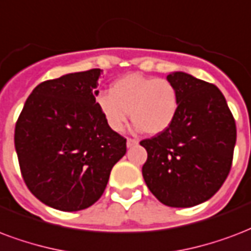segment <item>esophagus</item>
Segmentation results:
<instances>
[{"instance_id": "obj_1", "label": "esophagus", "mask_w": 251, "mask_h": 251, "mask_svg": "<svg viewBox=\"0 0 251 251\" xmlns=\"http://www.w3.org/2000/svg\"><path fill=\"white\" fill-rule=\"evenodd\" d=\"M137 143H139V141H137L136 139H131V137H128V139H127V147H128V148H131V147L136 146Z\"/></svg>"}]
</instances>
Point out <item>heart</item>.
<instances>
[{
  "mask_svg": "<svg viewBox=\"0 0 251 251\" xmlns=\"http://www.w3.org/2000/svg\"><path fill=\"white\" fill-rule=\"evenodd\" d=\"M97 104L115 132L123 131L131 111L137 131L156 135L173 123L180 97L173 83L167 79L129 74L112 83L110 92H100Z\"/></svg>",
  "mask_w": 251,
  "mask_h": 251,
  "instance_id": "heart-1",
  "label": "heart"
}]
</instances>
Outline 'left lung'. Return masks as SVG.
Wrapping results in <instances>:
<instances>
[{
    "label": "left lung",
    "mask_w": 251,
    "mask_h": 251,
    "mask_svg": "<svg viewBox=\"0 0 251 251\" xmlns=\"http://www.w3.org/2000/svg\"><path fill=\"white\" fill-rule=\"evenodd\" d=\"M167 79L177 88L180 105L165 131L140 141L148 153L143 177L160 202L190 208L216 195L226 180L237 129L214 84L180 71Z\"/></svg>",
    "instance_id": "left-lung-1"
}]
</instances>
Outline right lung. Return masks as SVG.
<instances>
[{"instance_id": "obj_1", "label": "right lung", "mask_w": 251, "mask_h": 251, "mask_svg": "<svg viewBox=\"0 0 251 251\" xmlns=\"http://www.w3.org/2000/svg\"><path fill=\"white\" fill-rule=\"evenodd\" d=\"M100 69L34 88L14 129L21 175L39 201L63 212L95 204L127 140L107 124L95 97Z\"/></svg>"}]
</instances>
